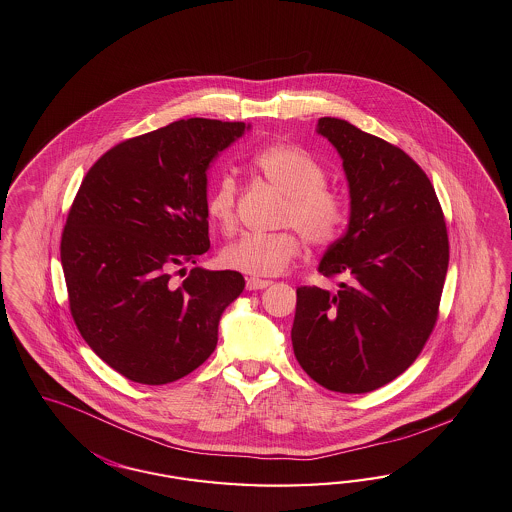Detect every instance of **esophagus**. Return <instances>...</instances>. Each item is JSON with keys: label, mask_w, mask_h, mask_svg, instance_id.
Returning a JSON list of instances; mask_svg holds the SVG:
<instances>
[{"label": "esophagus", "mask_w": 512, "mask_h": 512, "mask_svg": "<svg viewBox=\"0 0 512 512\" xmlns=\"http://www.w3.org/2000/svg\"><path fill=\"white\" fill-rule=\"evenodd\" d=\"M270 280H261V278H247V289L255 291V289H265L270 286Z\"/></svg>", "instance_id": "obj_1"}]
</instances>
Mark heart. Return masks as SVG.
<instances>
[{"mask_svg":"<svg viewBox=\"0 0 512 512\" xmlns=\"http://www.w3.org/2000/svg\"><path fill=\"white\" fill-rule=\"evenodd\" d=\"M253 165L266 183L286 196L278 225L299 229L310 246H329L339 238L347 225V200L329 188L324 165L308 150L299 144H272L253 158ZM238 200L240 184L228 173L215 181L205 198L209 221L225 234L234 232L238 225ZM294 231L286 228L274 234H244L221 251V263L251 276L280 274L303 249Z\"/></svg>","mask_w":512,"mask_h":512,"instance_id":"heart-1","label":"heart"}]
</instances>
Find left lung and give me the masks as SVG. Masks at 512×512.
Returning <instances> with one entry per match:
<instances>
[{
	"instance_id": "left-lung-1",
	"label": "left lung",
	"mask_w": 512,
	"mask_h": 512,
	"mask_svg": "<svg viewBox=\"0 0 512 512\" xmlns=\"http://www.w3.org/2000/svg\"><path fill=\"white\" fill-rule=\"evenodd\" d=\"M316 131L343 158L350 219L318 270L345 276L337 293L297 287L293 352L318 385L364 394L396 379L421 354L438 320L450 263L440 202L408 154L337 118Z\"/></svg>"
}]
</instances>
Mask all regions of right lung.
I'll return each instance as SVG.
<instances>
[{
  "label": "right lung",
  "instance_id": "obj_1",
  "mask_svg": "<svg viewBox=\"0 0 512 512\" xmlns=\"http://www.w3.org/2000/svg\"><path fill=\"white\" fill-rule=\"evenodd\" d=\"M246 129L179 120L116 144L83 177L61 238L70 312L129 381L165 385L202 366L244 291L236 270L194 266L181 284L173 272L209 249L207 167Z\"/></svg>",
  "mask_w": 512,
  "mask_h": 512
}]
</instances>
